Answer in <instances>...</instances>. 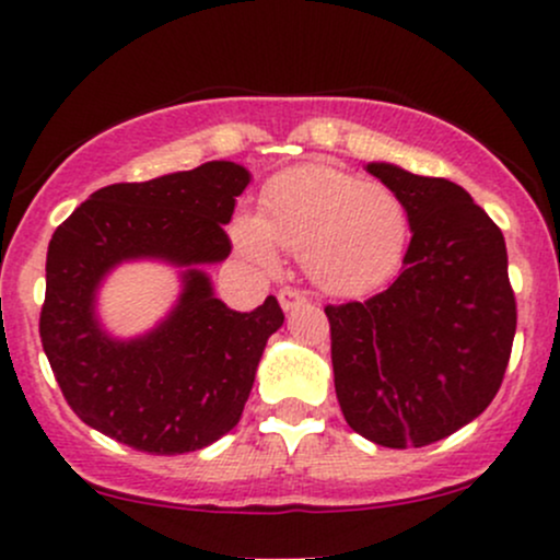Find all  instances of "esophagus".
<instances>
[{"mask_svg":"<svg viewBox=\"0 0 560 560\" xmlns=\"http://www.w3.org/2000/svg\"><path fill=\"white\" fill-rule=\"evenodd\" d=\"M279 302H281V307H284V311L289 313V311H298L300 305H305V294L300 292V289H292V287H284L279 292Z\"/></svg>","mask_w":560,"mask_h":560,"instance_id":"1","label":"esophagus"}]
</instances>
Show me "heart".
<instances>
[{
  "instance_id": "1",
  "label": "heart",
  "mask_w": 560,
  "mask_h": 560,
  "mask_svg": "<svg viewBox=\"0 0 560 560\" xmlns=\"http://www.w3.org/2000/svg\"><path fill=\"white\" fill-rule=\"evenodd\" d=\"M231 236L244 258L268 268L279 262V244L300 255L313 284L352 298L400 271L410 221L389 186L331 165H300L268 182L258 215L236 218Z\"/></svg>"
}]
</instances>
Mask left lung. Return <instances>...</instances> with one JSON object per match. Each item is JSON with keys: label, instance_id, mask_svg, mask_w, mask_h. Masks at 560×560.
<instances>
[{"label": "left lung", "instance_id": "obj_1", "mask_svg": "<svg viewBox=\"0 0 560 560\" xmlns=\"http://www.w3.org/2000/svg\"><path fill=\"white\" fill-rule=\"evenodd\" d=\"M365 171L402 199L413 236L395 284L326 307L334 389L352 432L423 447L477 419L503 382L516 334L505 240L464 186Z\"/></svg>", "mask_w": 560, "mask_h": 560}]
</instances>
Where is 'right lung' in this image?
<instances>
[{"label":"right lung","instance_id":"1","mask_svg":"<svg viewBox=\"0 0 560 560\" xmlns=\"http://www.w3.org/2000/svg\"><path fill=\"white\" fill-rule=\"evenodd\" d=\"M249 171L210 160L141 184L94 191L47 249L42 345L75 416L96 432L155 455L213 445L242 419L279 300L249 313L215 298L205 266L229 258L223 226ZM177 268L183 292L170 316L137 338H115L95 313L104 279L124 261Z\"/></svg>","mask_w":560,"mask_h":560}]
</instances>
